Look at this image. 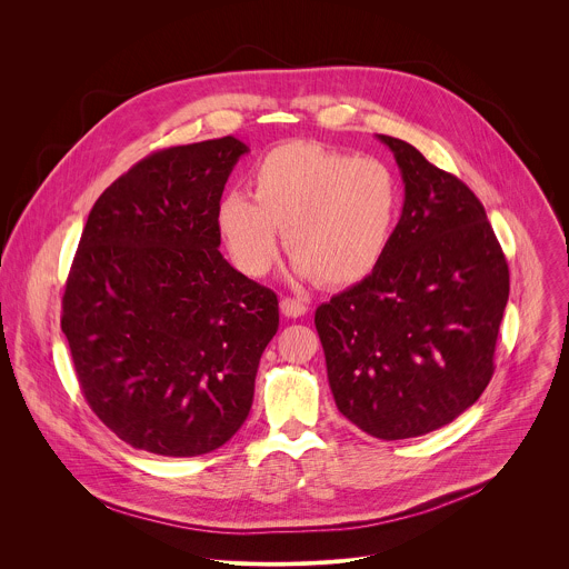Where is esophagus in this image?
<instances>
[{
  "mask_svg": "<svg viewBox=\"0 0 569 569\" xmlns=\"http://www.w3.org/2000/svg\"><path fill=\"white\" fill-rule=\"evenodd\" d=\"M280 311L287 318H302L309 311V305L305 300H300V298H282L280 300Z\"/></svg>",
  "mask_w": 569,
  "mask_h": 569,
  "instance_id": "1",
  "label": "esophagus"
}]
</instances>
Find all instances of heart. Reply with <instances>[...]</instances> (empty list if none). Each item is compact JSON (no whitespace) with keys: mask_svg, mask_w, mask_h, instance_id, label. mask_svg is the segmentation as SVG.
<instances>
[{"mask_svg":"<svg viewBox=\"0 0 569 569\" xmlns=\"http://www.w3.org/2000/svg\"><path fill=\"white\" fill-rule=\"evenodd\" d=\"M399 212L401 183L388 163L287 142L251 168V194H223L217 226L247 276L271 269L282 230L296 280L348 287L381 264Z\"/></svg>","mask_w":569,"mask_h":569,"instance_id":"b5f03b06","label":"heart"}]
</instances>
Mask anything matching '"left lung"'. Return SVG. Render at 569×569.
Returning a JSON list of instances; mask_svg holds the SVG:
<instances>
[{
	"instance_id": "1",
	"label": "left lung",
	"mask_w": 569,
	"mask_h": 569,
	"mask_svg": "<svg viewBox=\"0 0 569 569\" xmlns=\"http://www.w3.org/2000/svg\"><path fill=\"white\" fill-rule=\"evenodd\" d=\"M406 199L381 264L316 311L337 409L403 440L449 425L492 377L508 264L480 199L403 140L377 136Z\"/></svg>"
}]
</instances>
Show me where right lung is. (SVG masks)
<instances>
[{
  "mask_svg": "<svg viewBox=\"0 0 569 569\" xmlns=\"http://www.w3.org/2000/svg\"><path fill=\"white\" fill-rule=\"evenodd\" d=\"M247 151L232 136L158 151L87 217L61 328L87 403L136 449L210 453L251 409L278 298L223 258L217 226Z\"/></svg>",
  "mask_w": 569,
  "mask_h": 569,
  "instance_id": "add662e5",
  "label": "right lung"
}]
</instances>
